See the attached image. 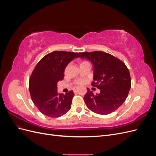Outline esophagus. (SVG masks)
<instances>
[{
    "instance_id": "esophagus-1",
    "label": "esophagus",
    "mask_w": 156,
    "mask_h": 156,
    "mask_svg": "<svg viewBox=\"0 0 156 156\" xmlns=\"http://www.w3.org/2000/svg\"><path fill=\"white\" fill-rule=\"evenodd\" d=\"M73 91H74V92H77V90H75V89Z\"/></svg>"
}]
</instances>
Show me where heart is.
Returning a JSON list of instances; mask_svg holds the SVG:
<instances>
[{"label": "heart", "mask_w": 156, "mask_h": 156, "mask_svg": "<svg viewBox=\"0 0 156 156\" xmlns=\"http://www.w3.org/2000/svg\"><path fill=\"white\" fill-rule=\"evenodd\" d=\"M84 83H85V81H84V79H79L78 81L76 82V84L77 85H82V84H83Z\"/></svg>", "instance_id": "b5f03b06"}]
</instances>
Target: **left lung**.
<instances>
[{
    "mask_svg": "<svg viewBox=\"0 0 156 156\" xmlns=\"http://www.w3.org/2000/svg\"><path fill=\"white\" fill-rule=\"evenodd\" d=\"M78 57L86 58L94 66L93 87L100 90L94 94L87 88L84 97L86 105L94 112L108 115L123 104L131 88V77L125 64L103 51L83 52Z\"/></svg>",
    "mask_w": 156,
    "mask_h": 156,
    "instance_id": "1",
    "label": "left lung"
}]
</instances>
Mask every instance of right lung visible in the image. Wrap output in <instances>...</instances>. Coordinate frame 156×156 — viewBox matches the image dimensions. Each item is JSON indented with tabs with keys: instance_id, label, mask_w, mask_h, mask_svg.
Instances as JSON below:
<instances>
[{
	"instance_id": "1",
	"label": "right lung",
	"mask_w": 156,
	"mask_h": 156,
	"mask_svg": "<svg viewBox=\"0 0 156 156\" xmlns=\"http://www.w3.org/2000/svg\"><path fill=\"white\" fill-rule=\"evenodd\" d=\"M77 57V53L56 51L46 55L36 66L29 79V91L42 114L58 118L69 111L74 93L58 94L57 83L64 79L67 65Z\"/></svg>"
}]
</instances>
